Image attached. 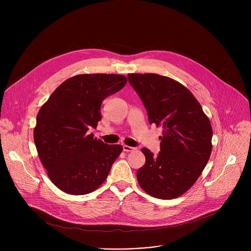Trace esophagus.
<instances>
[{
	"instance_id": "obj_1",
	"label": "esophagus",
	"mask_w": 251,
	"mask_h": 251,
	"mask_svg": "<svg viewBox=\"0 0 251 251\" xmlns=\"http://www.w3.org/2000/svg\"><path fill=\"white\" fill-rule=\"evenodd\" d=\"M133 150H135L134 147H130V146H127V145H123V151H124V152H131V151H133Z\"/></svg>"
}]
</instances>
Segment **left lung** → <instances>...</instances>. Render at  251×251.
<instances>
[{"instance_id":"obj_1","label":"left lung","mask_w":251,"mask_h":251,"mask_svg":"<svg viewBox=\"0 0 251 251\" xmlns=\"http://www.w3.org/2000/svg\"><path fill=\"white\" fill-rule=\"evenodd\" d=\"M150 124L163 127L160 152L142 148L146 163L137 171L138 183L150 196L171 200L198 180L211 153L212 129L199 101L184 85L155 74L128 75Z\"/></svg>"}]
</instances>
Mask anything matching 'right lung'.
<instances>
[{"instance_id":"add662e5","label":"right lung","mask_w":251,"mask_h":251,"mask_svg":"<svg viewBox=\"0 0 251 251\" xmlns=\"http://www.w3.org/2000/svg\"><path fill=\"white\" fill-rule=\"evenodd\" d=\"M118 75H80L61 83L42 106L33 129L39 157L50 181L69 195H86L101 186L123 150L87 131L101 120L102 101L121 90Z\"/></svg>"}]
</instances>
